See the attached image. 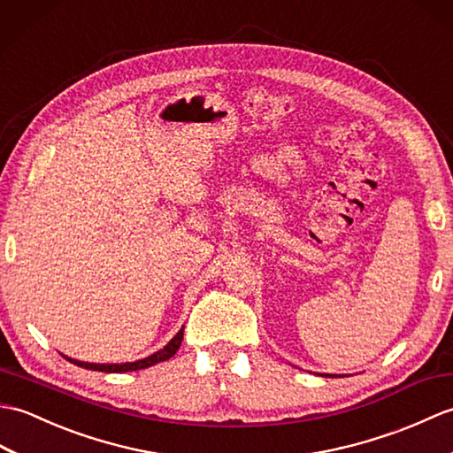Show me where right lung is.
I'll return each mask as SVG.
<instances>
[{"instance_id":"1","label":"right lung","mask_w":453,"mask_h":453,"mask_svg":"<svg viewBox=\"0 0 453 453\" xmlns=\"http://www.w3.org/2000/svg\"><path fill=\"white\" fill-rule=\"evenodd\" d=\"M182 339H184V327L178 331L176 337L170 341V343L165 347L157 350L155 355H150L143 360H135V363H126V365H90V363H79V360H73V358H67L69 363H73L77 366L81 368H87V370H98V372H132V370H143V368H149L153 366L157 363H163V360H168L170 357L176 355V350L180 349V345H182Z\"/></svg>"}]
</instances>
